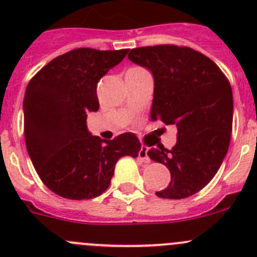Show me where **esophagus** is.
Masks as SVG:
<instances>
[{
    "label": "esophagus",
    "mask_w": 257,
    "mask_h": 257,
    "mask_svg": "<svg viewBox=\"0 0 257 257\" xmlns=\"http://www.w3.org/2000/svg\"><path fill=\"white\" fill-rule=\"evenodd\" d=\"M148 147H145V145H142V148H141V150H139V153H138V157H139V159L142 160V162H144V163H149L150 162V158H149V155H148Z\"/></svg>",
    "instance_id": "34e87169"
}]
</instances>
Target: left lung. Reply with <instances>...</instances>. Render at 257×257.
Instances as JSON below:
<instances>
[{
	"label": "left lung",
	"instance_id": "1",
	"mask_svg": "<svg viewBox=\"0 0 257 257\" xmlns=\"http://www.w3.org/2000/svg\"><path fill=\"white\" fill-rule=\"evenodd\" d=\"M128 58L154 77L150 118L177 124V144L152 148L150 159L169 169L172 180L159 198L185 199L215 177L230 144L232 90L221 69L190 47L159 45L132 49Z\"/></svg>",
	"mask_w": 257,
	"mask_h": 257
}]
</instances>
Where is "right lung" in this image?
<instances>
[{"label":"right lung","instance_id":"right-lung-1","mask_svg":"<svg viewBox=\"0 0 257 257\" xmlns=\"http://www.w3.org/2000/svg\"><path fill=\"white\" fill-rule=\"evenodd\" d=\"M128 49L77 48L56 57L27 85L23 100L25 141L36 172L51 191L71 200L104 193L119 158L138 157L133 133L103 141L87 129L97 112L99 79L123 61Z\"/></svg>","mask_w":257,"mask_h":257}]
</instances>
